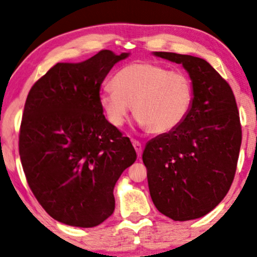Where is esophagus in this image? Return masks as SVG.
I'll return each mask as SVG.
<instances>
[{
	"label": "esophagus",
	"instance_id": "34e87169",
	"mask_svg": "<svg viewBox=\"0 0 257 257\" xmlns=\"http://www.w3.org/2000/svg\"><path fill=\"white\" fill-rule=\"evenodd\" d=\"M133 146H134V148H135V151H136V154H138V157L140 158L141 157V154H142V146H141V144H140L139 141H136V140H133Z\"/></svg>",
	"mask_w": 257,
	"mask_h": 257
}]
</instances>
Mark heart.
Masks as SVG:
<instances>
[{
    "label": "heart",
    "instance_id": "heart-1",
    "mask_svg": "<svg viewBox=\"0 0 257 257\" xmlns=\"http://www.w3.org/2000/svg\"><path fill=\"white\" fill-rule=\"evenodd\" d=\"M111 85L100 91L98 102L115 126L123 125L133 106L140 125L153 134H165L183 124L192 110L194 90L188 74L153 61L122 67Z\"/></svg>",
    "mask_w": 257,
    "mask_h": 257
}]
</instances>
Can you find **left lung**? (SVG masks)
Instances as JSON below:
<instances>
[{"mask_svg": "<svg viewBox=\"0 0 257 257\" xmlns=\"http://www.w3.org/2000/svg\"><path fill=\"white\" fill-rule=\"evenodd\" d=\"M157 57L181 64L193 83V105L177 129L151 140L142 160L154 205L173 220L205 216L231 186L242 142L235 96L206 60L171 52Z\"/></svg>", "mask_w": 257, "mask_h": 257, "instance_id": "1", "label": "left lung"}]
</instances>
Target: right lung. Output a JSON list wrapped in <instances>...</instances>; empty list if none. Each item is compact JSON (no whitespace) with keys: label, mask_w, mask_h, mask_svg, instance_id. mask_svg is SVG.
<instances>
[{"label":"right lung","mask_w":257,"mask_h":257,"mask_svg":"<svg viewBox=\"0 0 257 257\" xmlns=\"http://www.w3.org/2000/svg\"><path fill=\"white\" fill-rule=\"evenodd\" d=\"M128 56L102 50L83 63H58L29 90L19 153L32 192L58 222H104L115 210L116 181L136 160L131 140L98 102L106 74Z\"/></svg>","instance_id":"obj_1"}]
</instances>
